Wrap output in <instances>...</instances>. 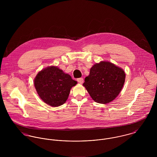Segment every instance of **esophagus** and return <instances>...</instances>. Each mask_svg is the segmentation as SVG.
<instances>
[{"instance_id":"1","label":"esophagus","mask_w":157,"mask_h":157,"mask_svg":"<svg viewBox=\"0 0 157 157\" xmlns=\"http://www.w3.org/2000/svg\"><path fill=\"white\" fill-rule=\"evenodd\" d=\"M77 80L80 84H82L83 83V78H78L77 79Z\"/></svg>"}]
</instances>
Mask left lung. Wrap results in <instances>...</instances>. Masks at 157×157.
Wrapping results in <instances>:
<instances>
[{"instance_id": "left-lung-1", "label": "left lung", "mask_w": 157, "mask_h": 157, "mask_svg": "<svg viewBox=\"0 0 157 157\" xmlns=\"http://www.w3.org/2000/svg\"><path fill=\"white\" fill-rule=\"evenodd\" d=\"M125 72L109 62H101L90 69L83 85L97 103L106 104L121 92L125 82Z\"/></svg>"}]
</instances>
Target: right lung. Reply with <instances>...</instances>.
<instances>
[{
  "label": "right lung",
  "mask_w": 157,
  "mask_h": 157,
  "mask_svg": "<svg viewBox=\"0 0 157 157\" xmlns=\"http://www.w3.org/2000/svg\"><path fill=\"white\" fill-rule=\"evenodd\" d=\"M34 83L37 94L45 103L57 107L66 102L71 88L77 82L62 69L51 66L40 71Z\"/></svg>",
  "instance_id": "right-lung-1"
}]
</instances>
